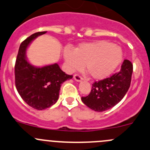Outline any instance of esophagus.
Returning a JSON list of instances; mask_svg holds the SVG:
<instances>
[{
	"instance_id": "esophagus-1",
	"label": "esophagus",
	"mask_w": 150,
	"mask_h": 150,
	"mask_svg": "<svg viewBox=\"0 0 150 150\" xmlns=\"http://www.w3.org/2000/svg\"><path fill=\"white\" fill-rule=\"evenodd\" d=\"M73 78H74V79H75V81H78V82H80V81H82V78H81L79 75H78V74H76V75H74Z\"/></svg>"
}]
</instances>
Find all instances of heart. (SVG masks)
Returning <instances> with one entry per match:
<instances>
[{
  "mask_svg": "<svg viewBox=\"0 0 150 150\" xmlns=\"http://www.w3.org/2000/svg\"><path fill=\"white\" fill-rule=\"evenodd\" d=\"M64 59L68 71L81 69L83 64L94 80H103L114 73L123 60L122 49L105 40L82 43L75 50L67 47Z\"/></svg>",
  "mask_w": 150,
  "mask_h": 150,
  "instance_id": "b5f03b06",
  "label": "heart"
}]
</instances>
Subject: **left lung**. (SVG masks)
Masks as SVG:
<instances>
[{"label":"left lung","mask_w":150,"mask_h":150,"mask_svg":"<svg viewBox=\"0 0 150 150\" xmlns=\"http://www.w3.org/2000/svg\"><path fill=\"white\" fill-rule=\"evenodd\" d=\"M133 64L125 60L120 72L92 84L90 94L82 97V102L89 108L102 112L108 110L120 103L127 91L131 82Z\"/></svg>","instance_id":"8db88e82"}]
</instances>
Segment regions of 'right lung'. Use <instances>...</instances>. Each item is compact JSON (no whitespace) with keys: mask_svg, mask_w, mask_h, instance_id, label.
I'll return each instance as SVG.
<instances>
[{"mask_svg":"<svg viewBox=\"0 0 150 150\" xmlns=\"http://www.w3.org/2000/svg\"><path fill=\"white\" fill-rule=\"evenodd\" d=\"M47 31L30 35L21 43L14 67L15 86L23 100L36 110H44L57 102L61 86L72 75L65 73L58 64L37 67L30 64L26 50L33 40Z\"/></svg>","mask_w":150,"mask_h":150,"instance_id":"right-lung-1","label":"right lung"}]
</instances>
